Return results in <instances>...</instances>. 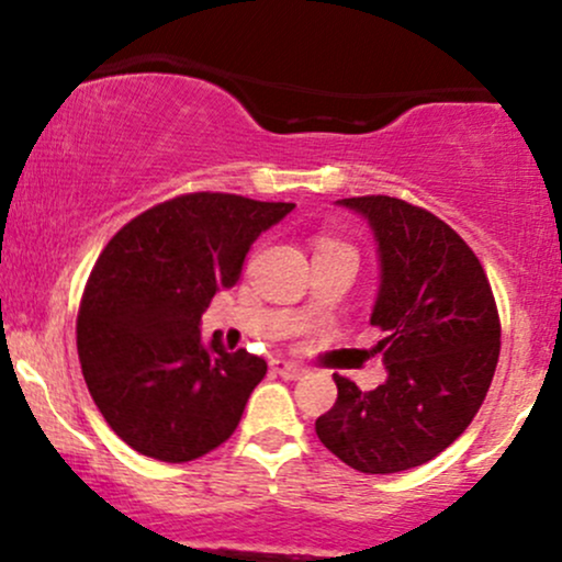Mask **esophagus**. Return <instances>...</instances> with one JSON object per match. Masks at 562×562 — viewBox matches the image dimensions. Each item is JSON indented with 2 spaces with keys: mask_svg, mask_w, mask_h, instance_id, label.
<instances>
[{
  "mask_svg": "<svg viewBox=\"0 0 562 562\" xmlns=\"http://www.w3.org/2000/svg\"><path fill=\"white\" fill-rule=\"evenodd\" d=\"M272 370L277 372V375L285 378V380H299V378L306 375V370H303L301 364L285 362V359H274V362H272Z\"/></svg>",
  "mask_w": 562,
  "mask_h": 562,
  "instance_id": "esophagus-1",
  "label": "esophagus"
}]
</instances>
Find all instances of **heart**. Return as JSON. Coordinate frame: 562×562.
Masks as SVG:
<instances>
[{"label": "heart", "mask_w": 562, "mask_h": 562, "mask_svg": "<svg viewBox=\"0 0 562 562\" xmlns=\"http://www.w3.org/2000/svg\"><path fill=\"white\" fill-rule=\"evenodd\" d=\"M327 245H335V243H327Z\"/></svg>", "instance_id": "heart-1"}]
</instances>
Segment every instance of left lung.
<instances>
[{"mask_svg":"<svg viewBox=\"0 0 562 562\" xmlns=\"http://www.w3.org/2000/svg\"><path fill=\"white\" fill-rule=\"evenodd\" d=\"M338 205L370 224L380 285L372 325L389 378L359 391L333 375L338 398L317 436L359 473H402L441 454L473 423L499 359V314L481 261L447 222L389 195Z\"/></svg>","mask_w":562,"mask_h":562,"instance_id":"1","label":"left lung"}]
</instances>
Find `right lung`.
Segmentation results:
<instances>
[{
  "label": "right lung",
  "instance_id": "add662e5",
  "mask_svg": "<svg viewBox=\"0 0 562 562\" xmlns=\"http://www.w3.org/2000/svg\"><path fill=\"white\" fill-rule=\"evenodd\" d=\"M293 203L224 192L166 200L126 224L83 290L76 346L113 434L139 454L190 462L235 434L267 362L200 338V317L240 280L261 232Z\"/></svg>",
  "mask_w": 562,
  "mask_h": 562
}]
</instances>
